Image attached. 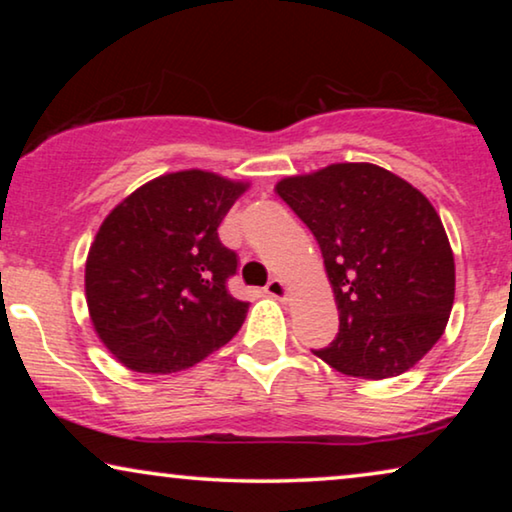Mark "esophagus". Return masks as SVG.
<instances>
[{
  "label": "esophagus",
  "instance_id": "esophagus-1",
  "mask_svg": "<svg viewBox=\"0 0 512 512\" xmlns=\"http://www.w3.org/2000/svg\"><path fill=\"white\" fill-rule=\"evenodd\" d=\"M265 293H268L270 298H277V300H286L289 298V286L282 279H270L268 286H265Z\"/></svg>",
  "mask_w": 512,
  "mask_h": 512
}]
</instances>
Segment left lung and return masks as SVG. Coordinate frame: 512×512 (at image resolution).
Segmentation results:
<instances>
[{
    "label": "left lung",
    "instance_id": "8db88e82",
    "mask_svg": "<svg viewBox=\"0 0 512 512\" xmlns=\"http://www.w3.org/2000/svg\"><path fill=\"white\" fill-rule=\"evenodd\" d=\"M275 191L312 230L338 305V338L314 354L361 380L422 361L454 303V254L429 198L373 163H333Z\"/></svg>",
    "mask_w": 512,
    "mask_h": 512
}]
</instances>
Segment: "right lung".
<instances>
[{"label":"right lung","mask_w":512,"mask_h":512,"mask_svg":"<svg viewBox=\"0 0 512 512\" xmlns=\"http://www.w3.org/2000/svg\"><path fill=\"white\" fill-rule=\"evenodd\" d=\"M247 188L207 170L170 172L102 221L86 258V303L97 338L125 368L177 373L240 331L249 303L226 289L237 256L216 230Z\"/></svg>","instance_id":"1"}]
</instances>
